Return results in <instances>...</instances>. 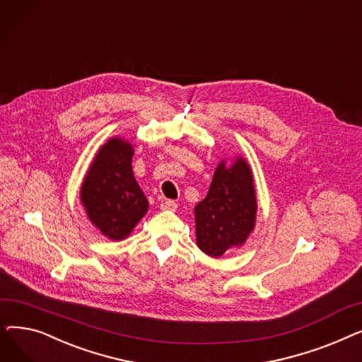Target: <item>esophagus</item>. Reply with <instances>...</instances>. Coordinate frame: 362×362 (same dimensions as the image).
<instances>
[{
	"mask_svg": "<svg viewBox=\"0 0 362 362\" xmlns=\"http://www.w3.org/2000/svg\"><path fill=\"white\" fill-rule=\"evenodd\" d=\"M176 208H177V202L173 201V199H164V201L161 202V210H171V211H175Z\"/></svg>",
	"mask_w": 362,
	"mask_h": 362,
	"instance_id": "1",
	"label": "esophagus"
}]
</instances>
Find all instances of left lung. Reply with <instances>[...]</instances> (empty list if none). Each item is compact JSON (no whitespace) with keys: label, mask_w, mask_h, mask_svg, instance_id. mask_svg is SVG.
Masks as SVG:
<instances>
[{"label":"left lung","mask_w":362,"mask_h":362,"mask_svg":"<svg viewBox=\"0 0 362 362\" xmlns=\"http://www.w3.org/2000/svg\"><path fill=\"white\" fill-rule=\"evenodd\" d=\"M224 164H218L210 191L195 206L197 245L214 258L242 245L252 232L257 216L250 165L242 158L230 167Z\"/></svg>","instance_id":"left-lung-1"}]
</instances>
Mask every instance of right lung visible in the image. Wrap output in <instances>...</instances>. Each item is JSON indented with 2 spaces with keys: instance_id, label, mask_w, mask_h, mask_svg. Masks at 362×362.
Here are the masks:
<instances>
[{
  "instance_id": "1",
  "label": "right lung",
  "mask_w": 362,
  "mask_h": 362,
  "mask_svg": "<svg viewBox=\"0 0 362 362\" xmlns=\"http://www.w3.org/2000/svg\"><path fill=\"white\" fill-rule=\"evenodd\" d=\"M133 148L110 139L85 176L81 198L89 220L112 240L126 238L148 210V201L132 171Z\"/></svg>"
}]
</instances>
